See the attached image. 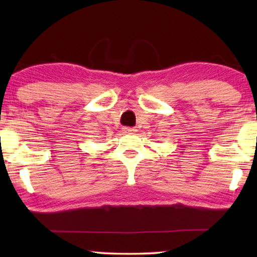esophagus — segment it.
Wrapping results in <instances>:
<instances>
[{
	"instance_id": "obj_1",
	"label": "esophagus",
	"mask_w": 257,
	"mask_h": 257,
	"mask_svg": "<svg viewBox=\"0 0 257 257\" xmlns=\"http://www.w3.org/2000/svg\"><path fill=\"white\" fill-rule=\"evenodd\" d=\"M137 130L135 127H124L122 128V132L124 133H127V135H132V133H135Z\"/></svg>"
}]
</instances>
